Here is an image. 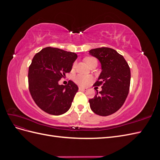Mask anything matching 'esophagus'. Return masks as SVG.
I'll return each mask as SVG.
<instances>
[{"label": "esophagus", "instance_id": "obj_1", "mask_svg": "<svg viewBox=\"0 0 160 160\" xmlns=\"http://www.w3.org/2000/svg\"><path fill=\"white\" fill-rule=\"evenodd\" d=\"M79 90H81V91H88V89L87 88H82V87H79Z\"/></svg>", "mask_w": 160, "mask_h": 160}]
</instances>
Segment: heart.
Returning a JSON list of instances; mask_svg holds the SVG:
<instances>
[{"instance_id": "1", "label": "heart", "mask_w": 160, "mask_h": 160, "mask_svg": "<svg viewBox=\"0 0 160 160\" xmlns=\"http://www.w3.org/2000/svg\"><path fill=\"white\" fill-rule=\"evenodd\" d=\"M94 58L92 57H88L85 59L86 62L88 63V65L89 63L91 61L94 60ZM75 63L73 64V67H75ZM92 77L90 75H78L74 77V81L76 83H77L79 85L81 86H85L87 85H88L90 82L92 81Z\"/></svg>"}]
</instances>
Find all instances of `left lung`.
Masks as SVG:
<instances>
[{
	"label": "left lung",
	"mask_w": 160,
	"mask_h": 160,
	"mask_svg": "<svg viewBox=\"0 0 160 160\" xmlns=\"http://www.w3.org/2000/svg\"><path fill=\"white\" fill-rule=\"evenodd\" d=\"M89 55L97 58L101 72L95 86L102 85V90L89 100L91 110L97 115L108 116L115 113L123 105L130 86L131 72L124 57L108 47L91 49Z\"/></svg>",
	"instance_id": "8db88e82"
}]
</instances>
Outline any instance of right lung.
Listing matches in <instances>:
<instances>
[{
  "label": "right lung",
  "mask_w": 160,
  "mask_h": 160,
  "mask_svg": "<svg viewBox=\"0 0 160 160\" xmlns=\"http://www.w3.org/2000/svg\"><path fill=\"white\" fill-rule=\"evenodd\" d=\"M77 58L75 52L46 47L34 56L28 69V87L33 100L45 112L54 115L66 113L78 91L69 81L67 85L59 81L69 72Z\"/></svg>",
  "instance_id": "add662e5"
}]
</instances>
